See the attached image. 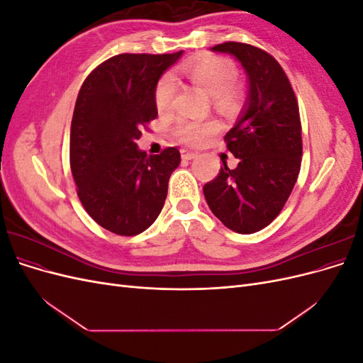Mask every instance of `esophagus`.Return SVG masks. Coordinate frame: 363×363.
Segmentation results:
<instances>
[{"label": "esophagus", "instance_id": "obj_1", "mask_svg": "<svg viewBox=\"0 0 363 363\" xmlns=\"http://www.w3.org/2000/svg\"><path fill=\"white\" fill-rule=\"evenodd\" d=\"M196 156V152H194V151H189V150H182V159H184V160H192V159H195Z\"/></svg>", "mask_w": 363, "mask_h": 363}]
</instances>
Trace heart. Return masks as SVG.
Instances as JSON below:
<instances>
[{
  "mask_svg": "<svg viewBox=\"0 0 363 363\" xmlns=\"http://www.w3.org/2000/svg\"><path fill=\"white\" fill-rule=\"evenodd\" d=\"M183 74L196 89L211 96L212 104L219 111H233L244 98L242 87L236 83V65L221 56H204L183 65ZM175 95V80L172 74H163L155 89V103L159 112L171 108ZM219 130L216 119L180 118L174 125V135L182 142L199 145Z\"/></svg>",
  "mask_w": 363,
  "mask_h": 363,
  "instance_id": "1",
  "label": "heart"
}]
</instances>
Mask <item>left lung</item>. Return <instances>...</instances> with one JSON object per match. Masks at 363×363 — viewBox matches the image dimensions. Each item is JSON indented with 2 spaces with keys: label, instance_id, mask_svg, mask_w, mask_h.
<instances>
[{
  "label": "left lung",
  "instance_id": "1",
  "mask_svg": "<svg viewBox=\"0 0 363 363\" xmlns=\"http://www.w3.org/2000/svg\"><path fill=\"white\" fill-rule=\"evenodd\" d=\"M228 52L248 74L247 108L224 140L239 160H223L216 177L204 184L213 215L227 228L250 235L269 225L286 204L298 179L303 156L298 101L280 63L250 43L224 42L212 48Z\"/></svg>",
  "mask_w": 363,
  "mask_h": 363
}]
</instances>
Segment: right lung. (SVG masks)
Segmentation results:
<instances>
[{"label": "right lung", "mask_w": 363, "mask_h": 363, "mask_svg": "<svg viewBox=\"0 0 363 363\" xmlns=\"http://www.w3.org/2000/svg\"><path fill=\"white\" fill-rule=\"evenodd\" d=\"M182 52L118 54L86 77L77 96L69 140L77 195L94 221L115 235L135 236L156 221L180 164L175 147L147 156L136 140L157 116L160 75Z\"/></svg>", "instance_id": "obj_1"}]
</instances>
